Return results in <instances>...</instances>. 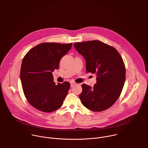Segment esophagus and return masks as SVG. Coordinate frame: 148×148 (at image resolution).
<instances>
[{
    "instance_id": "34e87169",
    "label": "esophagus",
    "mask_w": 148,
    "mask_h": 148,
    "mask_svg": "<svg viewBox=\"0 0 148 148\" xmlns=\"http://www.w3.org/2000/svg\"><path fill=\"white\" fill-rule=\"evenodd\" d=\"M76 85V84H75L74 82H71V84H70V85H71V87L72 88V87H73L74 85Z\"/></svg>"
}]
</instances>
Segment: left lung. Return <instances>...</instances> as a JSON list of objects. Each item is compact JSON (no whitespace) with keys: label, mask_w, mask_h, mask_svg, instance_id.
Wrapping results in <instances>:
<instances>
[{"label":"left lung","mask_w":148,"mask_h":148,"mask_svg":"<svg viewBox=\"0 0 148 148\" xmlns=\"http://www.w3.org/2000/svg\"><path fill=\"white\" fill-rule=\"evenodd\" d=\"M74 47L85 60L86 73L97 76L93 87L81 85L79 97L82 104L95 112L110 108L121 95L125 81L126 69L121 56L115 48L99 40L76 42Z\"/></svg>","instance_id":"obj_1"}]
</instances>
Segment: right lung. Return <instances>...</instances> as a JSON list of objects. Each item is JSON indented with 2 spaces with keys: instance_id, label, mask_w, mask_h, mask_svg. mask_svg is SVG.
Returning <instances> with one entry per match:
<instances>
[{
  "instance_id": "right-lung-1",
  "label": "right lung",
  "mask_w": 148,
  "mask_h": 148,
  "mask_svg": "<svg viewBox=\"0 0 148 148\" xmlns=\"http://www.w3.org/2000/svg\"><path fill=\"white\" fill-rule=\"evenodd\" d=\"M71 47L72 43H42L24 56L20 71L22 86L27 100L36 109L51 112L62 106L70 84L64 82L56 85L52 73L58 70L62 58Z\"/></svg>"
}]
</instances>
